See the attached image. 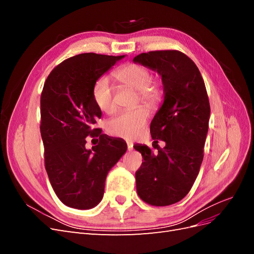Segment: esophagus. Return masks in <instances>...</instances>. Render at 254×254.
Here are the masks:
<instances>
[{"label": "esophagus", "mask_w": 254, "mask_h": 254, "mask_svg": "<svg viewBox=\"0 0 254 254\" xmlns=\"http://www.w3.org/2000/svg\"><path fill=\"white\" fill-rule=\"evenodd\" d=\"M127 149L131 151L133 149V143L132 142H127Z\"/></svg>", "instance_id": "obj_1"}]
</instances>
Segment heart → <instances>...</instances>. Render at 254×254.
<instances>
[{"label":"heart","instance_id":"1","mask_svg":"<svg viewBox=\"0 0 254 254\" xmlns=\"http://www.w3.org/2000/svg\"><path fill=\"white\" fill-rule=\"evenodd\" d=\"M114 77L125 86L137 91V102L148 105L155 104L162 92V84L151 79V73L147 67L139 64H127L115 71ZM92 96L97 108L105 113H112L115 109L113 91L109 79L102 77L96 80ZM149 112L141 106L129 111H124L110 120L107 124V131L113 136L132 140L139 135L147 124Z\"/></svg>","mask_w":254,"mask_h":254}]
</instances>
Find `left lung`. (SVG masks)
Returning a JSON list of instances; mask_svg holds the SVG:
<instances>
[{
  "label": "left lung",
  "instance_id": "obj_1",
  "mask_svg": "<svg viewBox=\"0 0 254 254\" xmlns=\"http://www.w3.org/2000/svg\"><path fill=\"white\" fill-rule=\"evenodd\" d=\"M133 63L157 71L164 91L150 133L165 146L157 153L146 145L134 147L144 159L135 172L136 191L150 205L174 204L188 195L202 163L211 112L204 81L194 61L176 50L142 53Z\"/></svg>",
  "mask_w": 254,
  "mask_h": 254
}]
</instances>
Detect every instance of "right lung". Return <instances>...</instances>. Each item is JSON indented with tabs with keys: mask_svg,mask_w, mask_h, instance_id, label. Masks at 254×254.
<instances>
[{
	"mask_svg": "<svg viewBox=\"0 0 254 254\" xmlns=\"http://www.w3.org/2000/svg\"><path fill=\"white\" fill-rule=\"evenodd\" d=\"M122 58L79 54L54 67L44 82L40 132L45 170L61 202L74 209L88 210L101 202L107 175L127 150L124 141L94 128L102 111L92 96L96 80ZM87 136L100 137L89 151Z\"/></svg>",
	"mask_w": 254,
	"mask_h": 254,
	"instance_id": "add662e5",
	"label": "right lung"
}]
</instances>
